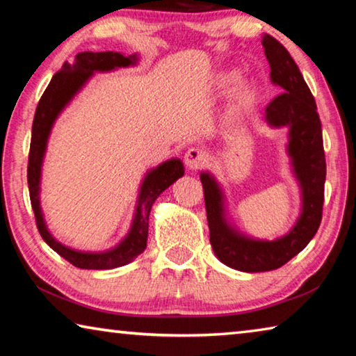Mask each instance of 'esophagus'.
Wrapping results in <instances>:
<instances>
[{
  "instance_id": "esophagus-1",
  "label": "esophagus",
  "mask_w": 356,
  "mask_h": 356,
  "mask_svg": "<svg viewBox=\"0 0 356 356\" xmlns=\"http://www.w3.org/2000/svg\"><path fill=\"white\" fill-rule=\"evenodd\" d=\"M184 160H185V165H186V168H188V170H200V168L206 165L207 154L204 152L202 149L191 147L185 152Z\"/></svg>"
}]
</instances>
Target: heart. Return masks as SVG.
Wrapping results in <instances>:
<instances>
[{
    "label": "heart",
    "instance_id": "heart-1",
    "mask_svg": "<svg viewBox=\"0 0 356 356\" xmlns=\"http://www.w3.org/2000/svg\"><path fill=\"white\" fill-rule=\"evenodd\" d=\"M237 97L240 102H243V104H246V102H250L252 97H254V84H252V81L246 80V78L238 81Z\"/></svg>",
    "mask_w": 356,
    "mask_h": 356
}]
</instances>
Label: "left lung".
I'll return each mask as SVG.
<instances>
[{
  "instance_id": "1",
  "label": "left lung",
  "mask_w": 356,
  "mask_h": 356,
  "mask_svg": "<svg viewBox=\"0 0 356 356\" xmlns=\"http://www.w3.org/2000/svg\"><path fill=\"white\" fill-rule=\"evenodd\" d=\"M262 45L272 69L270 80L281 88V94L265 108L264 119L272 129H287L286 150L301 191L298 218L291 231L278 238H252L231 222L225 193L216 179L209 171L200 176L215 256L227 267L246 273L280 268L305 250L321 226L327 176L322 124L308 84L284 45L270 34H264Z\"/></svg>"
}]
</instances>
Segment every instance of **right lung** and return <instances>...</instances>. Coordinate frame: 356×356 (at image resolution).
<instances>
[{"label":"right lung","mask_w":356,"mask_h":356,"mask_svg":"<svg viewBox=\"0 0 356 356\" xmlns=\"http://www.w3.org/2000/svg\"><path fill=\"white\" fill-rule=\"evenodd\" d=\"M138 61H140V56L136 53L129 56L119 51L78 53L74 61H65L61 70L53 75L50 84L39 100L38 108H35L28 160V186L35 215V225H38L45 243L78 268L110 270L135 261L146 250L149 215L155 200L185 172L184 163L179 159L166 160L146 172L140 186V193H138L134 220H131L127 236L110 250L78 251L58 242L48 231L44 212L40 207V177L48 138H50L53 125H55L59 114L64 111V108L86 86V83L91 80L95 72H111L120 67H130V65H136Z\"/></svg>","instance_id":"obj_1"}]
</instances>
